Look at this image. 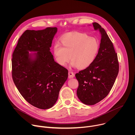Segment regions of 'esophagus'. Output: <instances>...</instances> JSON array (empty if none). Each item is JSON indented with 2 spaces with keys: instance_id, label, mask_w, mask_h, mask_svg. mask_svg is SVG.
Returning <instances> with one entry per match:
<instances>
[{
  "instance_id": "esophagus-1",
  "label": "esophagus",
  "mask_w": 135,
  "mask_h": 135,
  "mask_svg": "<svg viewBox=\"0 0 135 135\" xmlns=\"http://www.w3.org/2000/svg\"><path fill=\"white\" fill-rule=\"evenodd\" d=\"M74 76H75L74 73L71 71H69V72H68V78H69V79L73 78H74Z\"/></svg>"
}]
</instances>
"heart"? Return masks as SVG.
<instances>
[{"mask_svg": "<svg viewBox=\"0 0 135 135\" xmlns=\"http://www.w3.org/2000/svg\"><path fill=\"white\" fill-rule=\"evenodd\" d=\"M61 43L56 42L53 53L57 63L65 66L70 59L71 65L79 69H85L94 60L99 44L95 38L82 32H73L61 38Z\"/></svg>", "mask_w": 135, "mask_h": 135, "instance_id": "b5f03b06", "label": "heart"}]
</instances>
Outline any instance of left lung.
I'll return each instance as SVG.
<instances>
[{"instance_id": "8db88e82", "label": "left lung", "mask_w": 135, "mask_h": 135, "mask_svg": "<svg viewBox=\"0 0 135 135\" xmlns=\"http://www.w3.org/2000/svg\"><path fill=\"white\" fill-rule=\"evenodd\" d=\"M102 35L100 47L93 62L75 74L79 82L77 95L83 104L93 105L104 99L112 89L119 73L117 53L105 29L92 23Z\"/></svg>"}]
</instances>
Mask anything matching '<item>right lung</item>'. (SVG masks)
Listing matches in <instances>:
<instances>
[{"mask_svg": "<svg viewBox=\"0 0 135 135\" xmlns=\"http://www.w3.org/2000/svg\"><path fill=\"white\" fill-rule=\"evenodd\" d=\"M57 30H26L12 55V75L16 87L27 102L40 109L55 104L68 78V70L54 61L50 51Z\"/></svg>", "mask_w": 135, "mask_h": 135, "instance_id": "right-lung-1", "label": "right lung"}]
</instances>
